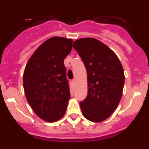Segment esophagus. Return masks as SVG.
I'll return each mask as SVG.
<instances>
[{"label": "esophagus", "instance_id": "1", "mask_svg": "<svg viewBox=\"0 0 149 149\" xmlns=\"http://www.w3.org/2000/svg\"><path fill=\"white\" fill-rule=\"evenodd\" d=\"M72 84H75V80H72Z\"/></svg>", "mask_w": 149, "mask_h": 149}]
</instances>
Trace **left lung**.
Wrapping results in <instances>:
<instances>
[{
	"mask_svg": "<svg viewBox=\"0 0 149 149\" xmlns=\"http://www.w3.org/2000/svg\"><path fill=\"white\" fill-rule=\"evenodd\" d=\"M87 73L88 94L80 103L84 116L100 122L111 116L122 95L125 74L120 60L109 47L94 38H82L73 43Z\"/></svg>",
	"mask_w": 149,
	"mask_h": 149,
	"instance_id": "left-lung-1",
	"label": "left lung"
}]
</instances>
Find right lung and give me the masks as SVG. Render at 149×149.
I'll use <instances>...</instances> for the list:
<instances>
[{"instance_id":"1","label":"right lung","mask_w":149,"mask_h":149,"mask_svg":"<svg viewBox=\"0 0 149 149\" xmlns=\"http://www.w3.org/2000/svg\"><path fill=\"white\" fill-rule=\"evenodd\" d=\"M73 41L50 38L34 51L24 72L23 85L29 104L43 120L54 122L65 115L70 99L64 60Z\"/></svg>"}]
</instances>
